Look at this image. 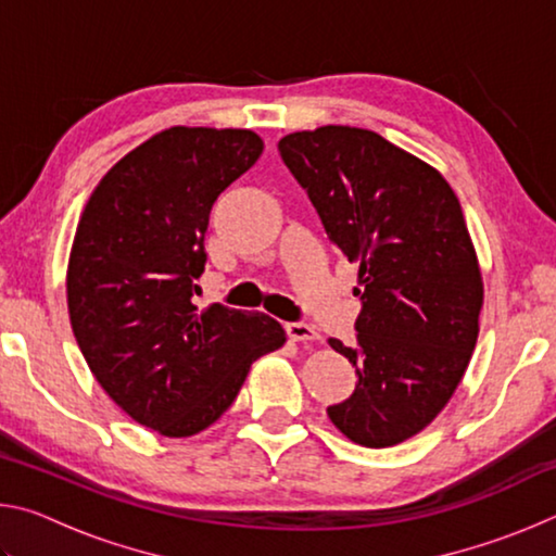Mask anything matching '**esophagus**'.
Segmentation results:
<instances>
[{
  "label": "esophagus",
  "instance_id": "obj_1",
  "mask_svg": "<svg viewBox=\"0 0 556 556\" xmlns=\"http://www.w3.org/2000/svg\"><path fill=\"white\" fill-rule=\"evenodd\" d=\"M287 328V336L291 338V341H318V333L314 326L308 324H301V321H291L285 326Z\"/></svg>",
  "mask_w": 556,
  "mask_h": 556
}]
</instances>
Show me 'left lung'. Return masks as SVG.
<instances>
[{"label":"left lung","mask_w":556,"mask_h":556,"mask_svg":"<svg viewBox=\"0 0 556 556\" xmlns=\"http://www.w3.org/2000/svg\"><path fill=\"white\" fill-rule=\"evenodd\" d=\"M326 235L361 271L355 345L331 338L357 384L328 417L361 446H394L444 409L478 338L483 281L456 193L437 168L370 129L279 139Z\"/></svg>","instance_id":"1"}]
</instances>
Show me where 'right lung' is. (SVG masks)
<instances>
[{
    "mask_svg": "<svg viewBox=\"0 0 556 556\" xmlns=\"http://www.w3.org/2000/svg\"><path fill=\"white\" fill-rule=\"evenodd\" d=\"M250 129L172 127L102 176L68 262V314L117 407L164 437H193L238 397L250 365L285 345L275 318L199 314L203 240L218 195L262 154Z\"/></svg>",
    "mask_w": 556,
    "mask_h": 556,
    "instance_id": "1",
    "label": "right lung"
}]
</instances>
